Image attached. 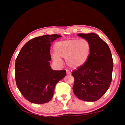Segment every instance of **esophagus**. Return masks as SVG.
I'll list each match as a JSON object with an SVG mask.
<instances>
[{
	"label": "esophagus",
	"instance_id": "obj_1",
	"mask_svg": "<svg viewBox=\"0 0 125 125\" xmlns=\"http://www.w3.org/2000/svg\"><path fill=\"white\" fill-rule=\"evenodd\" d=\"M66 71H67V75L71 74V72H70V71H69V70H67Z\"/></svg>",
	"mask_w": 125,
	"mask_h": 125
}]
</instances>
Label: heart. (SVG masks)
Returning <instances> with one entry per match:
<instances>
[{"mask_svg": "<svg viewBox=\"0 0 125 125\" xmlns=\"http://www.w3.org/2000/svg\"><path fill=\"white\" fill-rule=\"evenodd\" d=\"M55 53L52 55L56 65H62L61 58H66V65L71 68L78 69L88 61L91 54V45L85 39H73L59 41L54 46Z\"/></svg>", "mask_w": 125, "mask_h": 125, "instance_id": "b5f03b06", "label": "heart"}]
</instances>
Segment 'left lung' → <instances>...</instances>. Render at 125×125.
Listing matches in <instances>:
<instances>
[{"mask_svg": "<svg viewBox=\"0 0 125 125\" xmlns=\"http://www.w3.org/2000/svg\"><path fill=\"white\" fill-rule=\"evenodd\" d=\"M91 45V54L85 64L72 73L73 88L78 99L86 102L100 99L107 91L112 79L113 61L108 45L96 34H78Z\"/></svg>", "mask_w": 125, "mask_h": 125, "instance_id": "8db88e82", "label": "left lung"}]
</instances>
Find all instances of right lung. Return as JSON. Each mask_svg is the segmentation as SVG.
<instances>
[{"instance_id":"add662e5","label":"right lung","mask_w":125,"mask_h":125,"mask_svg":"<svg viewBox=\"0 0 125 125\" xmlns=\"http://www.w3.org/2000/svg\"><path fill=\"white\" fill-rule=\"evenodd\" d=\"M61 35H44L28 41L21 48L15 63L16 81L25 99L35 104L50 101L57 83L65 77V70L50 66L51 43Z\"/></svg>"}]
</instances>
